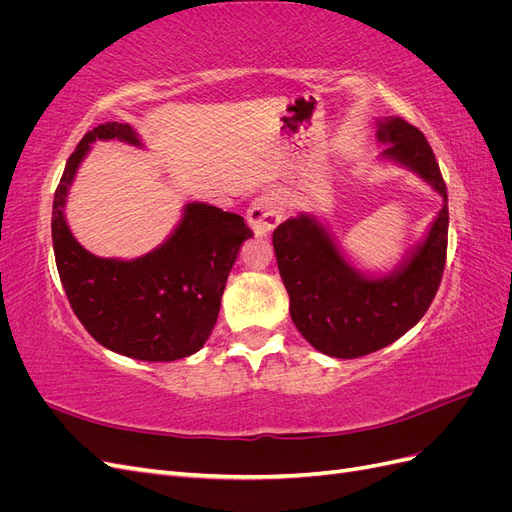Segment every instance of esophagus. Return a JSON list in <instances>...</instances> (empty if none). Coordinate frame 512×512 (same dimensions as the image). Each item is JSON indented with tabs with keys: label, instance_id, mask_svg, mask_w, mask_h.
I'll list each match as a JSON object with an SVG mask.
<instances>
[{
	"label": "esophagus",
	"instance_id": "esophagus-1",
	"mask_svg": "<svg viewBox=\"0 0 512 512\" xmlns=\"http://www.w3.org/2000/svg\"><path fill=\"white\" fill-rule=\"evenodd\" d=\"M286 213V200L277 190H267L254 198V203L247 209V222L258 237L267 235L277 224L282 222Z\"/></svg>",
	"mask_w": 512,
	"mask_h": 512
}]
</instances>
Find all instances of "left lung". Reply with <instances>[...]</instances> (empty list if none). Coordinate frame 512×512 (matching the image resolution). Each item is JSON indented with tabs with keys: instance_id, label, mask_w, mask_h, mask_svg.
<instances>
[{
	"instance_id": "obj_1",
	"label": "left lung",
	"mask_w": 512,
	"mask_h": 512,
	"mask_svg": "<svg viewBox=\"0 0 512 512\" xmlns=\"http://www.w3.org/2000/svg\"><path fill=\"white\" fill-rule=\"evenodd\" d=\"M386 160L406 166L442 196V209L406 262L380 277L356 271L314 215L273 230L277 269L299 333L322 354L356 359L393 344L425 316L446 265L448 198L436 156L423 132L401 117L378 121Z\"/></svg>"
}]
</instances>
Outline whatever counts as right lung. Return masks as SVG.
<instances>
[{
	"label": "right lung",
	"mask_w": 512,
	"mask_h": 512,
	"mask_svg": "<svg viewBox=\"0 0 512 512\" xmlns=\"http://www.w3.org/2000/svg\"><path fill=\"white\" fill-rule=\"evenodd\" d=\"M111 138L141 145L128 123H102L76 145L55 190L51 232L59 280L76 318L98 344L138 361H177L205 346L228 273L252 230L237 213L190 203L173 235L141 258L87 252L66 224V196L91 143Z\"/></svg>",
	"instance_id": "obj_1"
}]
</instances>
